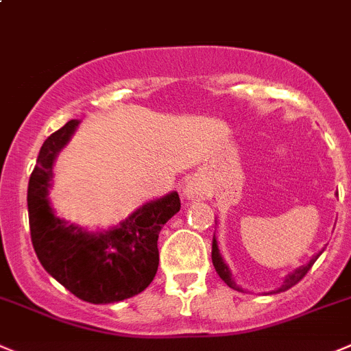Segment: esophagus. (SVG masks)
Instances as JSON below:
<instances>
[{"label": "esophagus", "mask_w": 351, "mask_h": 351, "mask_svg": "<svg viewBox=\"0 0 351 351\" xmlns=\"http://www.w3.org/2000/svg\"><path fill=\"white\" fill-rule=\"evenodd\" d=\"M183 197H186L189 201H194V199H201L202 197L201 186H199L195 182H189L185 185V189H183Z\"/></svg>", "instance_id": "esophagus-1"}]
</instances>
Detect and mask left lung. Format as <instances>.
I'll use <instances>...</instances> for the list:
<instances>
[{
    "label": "left lung",
    "mask_w": 351,
    "mask_h": 351,
    "mask_svg": "<svg viewBox=\"0 0 351 351\" xmlns=\"http://www.w3.org/2000/svg\"><path fill=\"white\" fill-rule=\"evenodd\" d=\"M322 251H324V250H322ZM322 251H319V253H317V254H313V256L310 258L308 263L301 265V267L294 268V270L291 271V274H287L286 277H284V280H282V284H280V287H277V289L271 291V293H284V291H287V289H291V287H293V286H296V284L300 282L301 279H303L304 275L308 274V270H310V268H312V265L315 263L317 258H319L320 254H322ZM211 260H213V265H215L216 274L220 275V279L223 280V282L227 284L228 287H232V289L241 291V293H244V289H242V287H239L237 284H235L234 277H232L230 268H228V265L225 263L223 258H221L220 250H218V241H216L215 235H213V251H211Z\"/></svg>",
    "instance_id": "8db88e82"
}]
</instances>
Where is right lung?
Listing matches in <instances>:
<instances>
[{
  "label": "right lung",
  "instance_id": "1",
  "mask_svg": "<svg viewBox=\"0 0 351 351\" xmlns=\"http://www.w3.org/2000/svg\"><path fill=\"white\" fill-rule=\"evenodd\" d=\"M80 121L71 119L48 136L29 178L31 241L43 268L80 300L107 304L142 293L159 267L160 228L180 211L176 192L145 202L107 230L90 232L55 215L48 194L58 152Z\"/></svg>",
  "mask_w": 351,
  "mask_h": 351
}]
</instances>
